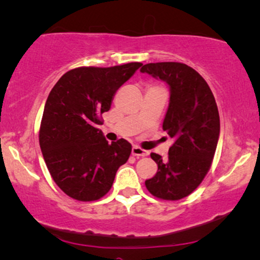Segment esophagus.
Instances as JSON below:
<instances>
[{"mask_svg": "<svg viewBox=\"0 0 260 260\" xmlns=\"http://www.w3.org/2000/svg\"><path fill=\"white\" fill-rule=\"evenodd\" d=\"M132 155L137 156V157H139V156H146L148 155V151H145V150L142 149L138 145H134L132 148Z\"/></svg>", "mask_w": 260, "mask_h": 260, "instance_id": "1", "label": "esophagus"}]
</instances>
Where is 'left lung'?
<instances>
[{"instance_id":"8db88e82","label":"left lung","mask_w":260,"mask_h":260,"mask_svg":"<svg viewBox=\"0 0 260 260\" xmlns=\"http://www.w3.org/2000/svg\"><path fill=\"white\" fill-rule=\"evenodd\" d=\"M140 71L170 86L162 128L173 142L166 161L151 152L158 170L145 186L155 198L177 201L189 196L211 168L220 131L218 106L205 79L186 64L150 62Z\"/></svg>"}]
</instances>
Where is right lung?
Wrapping results in <instances>:
<instances>
[{
  "label": "right lung",
  "mask_w": 260,
  "mask_h": 260,
  "mask_svg": "<svg viewBox=\"0 0 260 260\" xmlns=\"http://www.w3.org/2000/svg\"><path fill=\"white\" fill-rule=\"evenodd\" d=\"M142 65L73 69L49 93L40 126L41 151L53 180L71 199H102L129 157L132 145L127 140L109 144L96 127L116 90Z\"/></svg>",
  "instance_id": "right-lung-1"
}]
</instances>
